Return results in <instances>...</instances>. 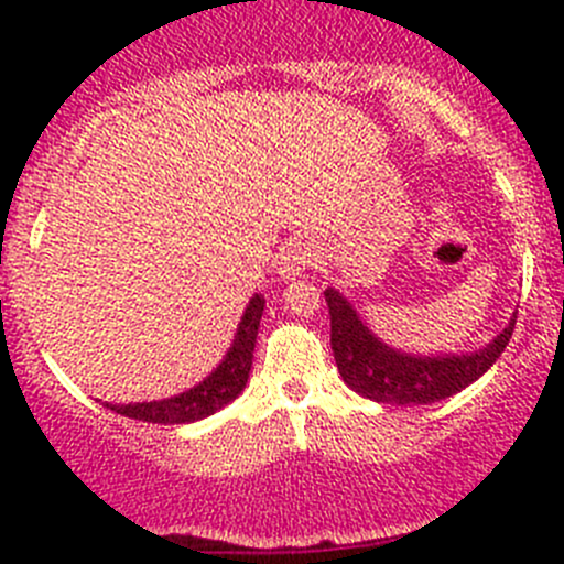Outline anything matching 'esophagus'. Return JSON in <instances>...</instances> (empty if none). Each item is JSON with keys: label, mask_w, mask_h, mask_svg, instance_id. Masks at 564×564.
<instances>
[{"label": "esophagus", "mask_w": 564, "mask_h": 564, "mask_svg": "<svg viewBox=\"0 0 564 564\" xmlns=\"http://www.w3.org/2000/svg\"><path fill=\"white\" fill-rule=\"evenodd\" d=\"M314 246H311L308 240H303V237H294V240H289L286 246L281 248V253H278V272H281L283 278H297L303 275L308 267H314Z\"/></svg>", "instance_id": "esophagus-1"}]
</instances>
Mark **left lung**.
I'll return each mask as SVG.
<instances>
[{"label": "left lung", "instance_id": "obj_1", "mask_svg": "<svg viewBox=\"0 0 564 564\" xmlns=\"http://www.w3.org/2000/svg\"><path fill=\"white\" fill-rule=\"evenodd\" d=\"M335 366L351 390L379 403L412 406L451 398L480 379L508 346L516 318L482 351L460 357H412L390 349L362 327L357 311L335 289L324 292Z\"/></svg>", "mask_w": 564, "mask_h": 564}]
</instances>
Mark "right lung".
I'll return each mask as SVG.
<instances>
[{
    "mask_svg": "<svg viewBox=\"0 0 564 564\" xmlns=\"http://www.w3.org/2000/svg\"><path fill=\"white\" fill-rule=\"evenodd\" d=\"M261 311H264V297L256 294V297L250 300L246 316H242L240 329H237L229 355H226V360L220 362L218 371L209 373L202 384L182 392V395L166 398V401L128 403V406L106 403V406L111 409V412L124 414V417L144 420V423H158V425L193 423V420H202L207 417V414L218 412L220 406L235 401V398L242 392V388H246L250 362H253V344H256V333H259Z\"/></svg>",
    "mask_w": 564,
    "mask_h": 564,
    "instance_id": "right-lung-1",
    "label": "right lung"
}]
</instances>
